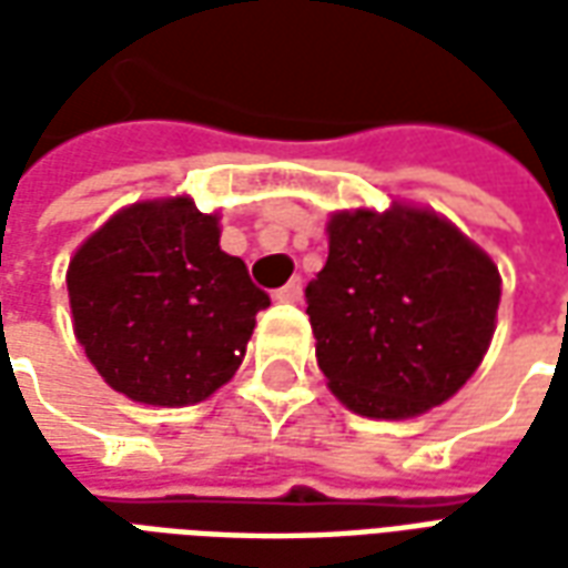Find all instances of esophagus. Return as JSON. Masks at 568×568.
Returning a JSON list of instances; mask_svg holds the SVG:
<instances>
[{
	"label": "esophagus",
	"mask_w": 568,
	"mask_h": 568,
	"mask_svg": "<svg viewBox=\"0 0 568 568\" xmlns=\"http://www.w3.org/2000/svg\"><path fill=\"white\" fill-rule=\"evenodd\" d=\"M301 295H304V283H301V280H292V283H285L283 288L273 292V301H280V304H297Z\"/></svg>",
	"instance_id": "obj_1"
}]
</instances>
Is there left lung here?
<instances>
[{"mask_svg": "<svg viewBox=\"0 0 568 568\" xmlns=\"http://www.w3.org/2000/svg\"><path fill=\"white\" fill-rule=\"evenodd\" d=\"M499 297V267L438 212H334L307 285L316 362L353 414L419 417L484 362Z\"/></svg>", "mask_w": 568, "mask_h": 568, "instance_id": "1", "label": "left lung"}]
</instances>
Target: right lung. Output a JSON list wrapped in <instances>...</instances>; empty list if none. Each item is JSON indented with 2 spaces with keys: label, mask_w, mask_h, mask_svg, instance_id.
I'll return each mask as SVG.
<instances>
[{
  "label": "right lung",
  "mask_w": 568,
  "mask_h": 568,
  "mask_svg": "<svg viewBox=\"0 0 568 568\" xmlns=\"http://www.w3.org/2000/svg\"><path fill=\"white\" fill-rule=\"evenodd\" d=\"M219 215L191 197L115 212L67 271L75 337L115 393L154 407L210 398L246 356L271 297L219 246Z\"/></svg>",
  "instance_id": "1"
}]
</instances>
